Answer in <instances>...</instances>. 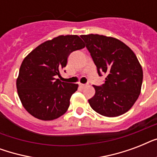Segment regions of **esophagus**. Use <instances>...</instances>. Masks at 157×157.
Returning <instances> with one entry per match:
<instances>
[{
	"label": "esophagus",
	"instance_id": "obj_1",
	"mask_svg": "<svg viewBox=\"0 0 157 157\" xmlns=\"http://www.w3.org/2000/svg\"><path fill=\"white\" fill-rule=\"evenodd\" d=\"M86 86V84H80V87H81V89H84Z\"/></svg>",
	"mask_w": 157,
	"mask_h": 157
}]
</instances>
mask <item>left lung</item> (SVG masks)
Returning <instances> with one entry per match:
<instances>
[{
	"label": "left lung",
	"instance_id": "8db88e82",
	"mask_svg": "<svg viewBox=\"0 0 157 157\" xmlns=\"http://www.w3.org/2000/svg\"><path fill=\"white\" fill-rule=\"evenodd\" d=\"M81 38L97 67L98 76L106 75L104 84L94 86L95 94L89 103L98 114L115 117L128 112L139 98L143 69L136 55L124 43L98 34Z\"/></svg>",
	"mask_w": 157,
	"mask_h": 157
}]
</instances>
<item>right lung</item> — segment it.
I'll list each match as a JSON object with an SVG mask.
<instances>
[{
	"instance_id": "right-lung-1",
	"label": "right lung",
	"mask_w": 157,
	"mask_h": 157,
	"mask_svg": "<svg viewBox=\"0 0 157 157\" xmlns=\"http://www.w3.org/2000/svg\"><path fill=\"white\" fill-rule=\"evenodd\" d=\"M85 46L78 36H59L42 43L23 59L16 86L22 104L32 116L51 121L67 112L78 85L57 78L69 54Z\"/></svg>"
}]
</instances>
